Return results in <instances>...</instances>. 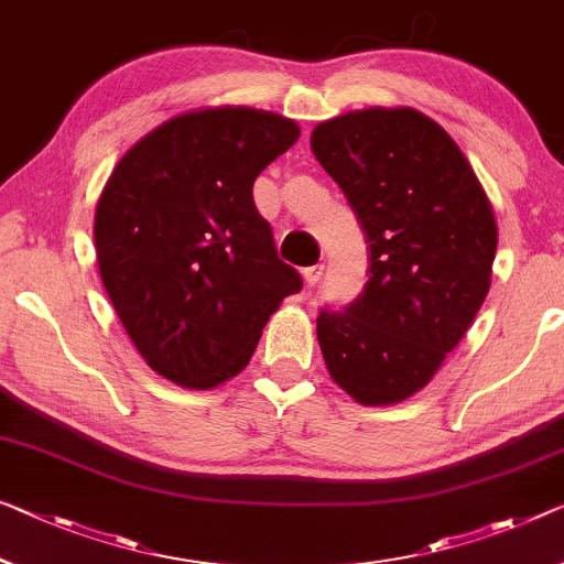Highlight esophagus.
Here are the masks:
<instances>
[{"instance_id": "obj_1", "label": "esophagus", "mask_w": 564, "mask_h": 564, "mask_svg": "<svg viewBox=\"0 0 564 564\" xmlns=\"http://www.w3.org/2000/svg\"><path fill=\"white\" fill-rule=\"evenodd\" d=\"M323 272H325V264H312V267H305V270H302V276H305L307 288H315V284L319 282V276H323Z\"/></svg>"}]
</instances>
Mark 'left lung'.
Returning a JSON list of instances; mask_svg holds the SVG:
<instances>
[{
    "instance_id": "obj_1",
    "label": "left lung",
    "mask_w": 564,
    "mask_h": 564,
    "mask_svg": "<svg viewBox=\"0 0 564 564\" xmlns=\"http://www.w3.org/2000/svg\"><path fill=\"white\" fill-rule=\"evenodd\" d=\"M310 143L370 249L362 292L317 315L325 366L362 405L405 401L436 376L487 297L491 204L454 138L413 108L345 112Z\"/></svg>"
}]
</instances>
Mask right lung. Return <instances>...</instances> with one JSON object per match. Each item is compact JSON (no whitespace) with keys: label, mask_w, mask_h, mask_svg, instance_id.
Returning <instances> with one entry per match:
<instances>
[{"label":"right lung","mask_w":564,"mask_h":564,"mask_svg":"<svg viewBox=\"0 0 564 564\" xmlns=\"http://www.w3.org/2000/svg\"><path fill=\"white\" fill-rule=\"evenodd\" d=\"M297 138L274 112L206 108L166 120L112 169L95 252L120 323L159 376L198 391L234 378L272 312L302 290L252 196Z\"/></svg>","instance_id":"add662e5"}]
</instances>
